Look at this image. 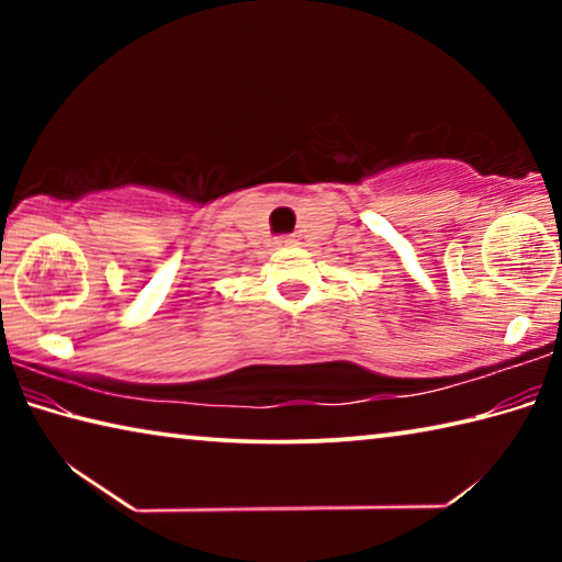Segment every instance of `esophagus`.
<instances>
[{"mask_svg": "<svg viewBox=\"0 0 562 562\" xmlns=\"http://www.w3.org/2000/svg\"><path fill=\"white\" fill-rule=\"evenodd\" d=\"M278 245L280 247H292V245H297V240H294V237H280Z\"/></svg>", "mask_w": 562, "mask_h": 562, "instance_id": "obj_1", "label": "esophagus"}]
</instances>
